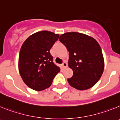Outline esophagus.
Here are the masks:
<instances>
[{"label": "esophagus", "instance_id": "1", "mask_svg": "<svg viewBox=\"0 0 120 120\" xmlns=\"http://www.w3.org/2000/svg\"><path fill=\"white\" fill-rule=\"evenodd\" d=\"M62 67H63V69H65V68H66L67 67V62H63L62 64Z\"/></svg>", "mask_w": 120, "mask_h": 120}]
</instances>
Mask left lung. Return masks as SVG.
<instances>
[{
	"instance_id": "obj_1",
	"label": "left lung",
	"mask_w": 120,
	"mask_h": 120,
	"mask_svg": "<svg viewBox=\"0 0 120 120\" xmlns=\"http://www.w3.org/2000/svg\"><path fill=\"white\" fill-rule=\"evenodd\" d=\"M59 41L69 52L68 67L73 75L68 79L72 87L85 90L93 87L100 79L105 67L102 51L93 37L72 32L62 34Z\"/></svg>"
}]
</instances>
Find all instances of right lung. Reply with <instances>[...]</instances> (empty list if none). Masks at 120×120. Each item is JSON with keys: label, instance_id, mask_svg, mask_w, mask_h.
Here are the masks:
<instances>
[{"label": "right lung", "instance_id": "right-lung-1", "mask_svg": "<svg viewBox=\"0 0 120 120\" xmlns=\"http://www.w3.org/2000/svg\"><path fill=\"white\" fill-rule=\"evenodd\" d=\"M59 36L47 30L37 32L22 44L19 58V73L24 83L32 90L39 91L49 88L60 71L50 53Z\"/></svg>", "mask_w": 120, "mask_h": 120}]
</instances>
